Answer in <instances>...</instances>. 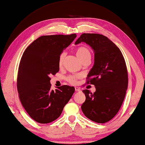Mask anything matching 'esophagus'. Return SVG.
<instances>
[{
  "label": "esophagus",
  "instance_id": "esophagus-1",
  "mask_svg": "<svg viewBox=\"0 0 145 145\" xmlns=\"http://www.w3.org/2000/svg\"><path fill=\"white\" fill-rule=\"evenodd\" d=\"M75 91H76V92L80 91V89L79 87H75Z\"/></svg>",
  "mask_w": 145,
  "mask_h": 145
}]
</instances>
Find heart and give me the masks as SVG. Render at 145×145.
Instances as JSON below:
<instances>
[{
    "mask_svg": "<svg viewBox=\"0 0 145 145\" xmlns=\"http://www.w3.org/2000/svg\"><path fill=\"white\" fill-rule=\"evenodd\" d=\"M76 55L77 56L78 59L81 61L82 59L84 58L85 57H86V56H90V53L89 52V50H88L87 48L79 47L76 50ZM64 58H65V53H61L58 59V64L59 66H61L62 65ZM79 77H80V76L78 75H70L67 78V80L70 84L74 85L76 83L77 79L79 78Z\"/></svg>",
    "mask_w": 145,
    "mask_h": 145,
    "instance_id": "obj_1",
    "label": "heart"
}]
</instances>
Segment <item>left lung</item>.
Instances as JSON below:
<instances>
[{
    "instance_id": "1",
    "label": "left lung",
    "mask_w": 145,
    "mask_h": 145,
    "mask_svg": "<svg viewBox=\"0 0 145 145\" xmlns=\"http://www.w3.org/2000/svg\"><path fill=\"white\" fill-rule=\"evenodd\" d=\"M90 45L94 51V65L87 75V84H93L95 92L84 90L86 99L81 109L92 121L105 123L120 110L126 95L128 75L124 56L112 41L104 35L84 33L75 42Z\"/></svg>"
}]
</instances>
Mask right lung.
Masks as SVG:
<instances>
[{
  "label": "right lung",
  "mask_w": 145,
  "mask_h": 145,
  "mask_svg": "<svg viewBox=\"0 0 145 145\" xmlns=\"http://www.w3.org/2000/svg\"><path fill=\"white\" fill-rule=\"evenodd\" d=\"M76 37V34L42 36L22 56L17 78L19 97L25 111L39 123L58 118L75 92L69 86L51 90L50 75L58 72L59 56Z\"/></svg>",
  "instance_id": "obj_1"
}]
</instances>
